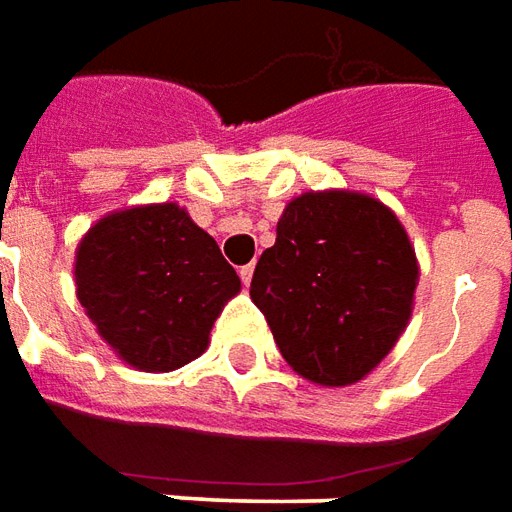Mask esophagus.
I'll list each match as a JSON object with an SVG mask.
<instances>
[{"mask_svg":"<svg viewBox=\"0 0 512 512\" xmlns=\"http://www.w3.org/2000/svg\"><path fill=\"white\" fill-rule=\"evenodd\" d=\"M239 278H242V284L248 286L250 278H253V264H245V267H239Z\"/></svg>","mask_w":512,"mask_h":512,"instance_id":"esophagus-1","label":"esophagus"}]
</instances>
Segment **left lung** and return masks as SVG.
Here are the masks:
<instances>
[{"mask_svg": "<svg viewBox=\"0 0 512 512\" xmlns=\"http://www.w3.org/2000/svg\"><path fill=\"white\" fill-rule=\"evenodd\" d=\"M416 281L411 239L391 209L361 192H306L278 220L250 300L295 372L347 386L400 339Z\"/></svg>", "mask_w": 512, "mask_h": 512, "instance_id": "obj_1", "label": "left lung"}]
</instances>
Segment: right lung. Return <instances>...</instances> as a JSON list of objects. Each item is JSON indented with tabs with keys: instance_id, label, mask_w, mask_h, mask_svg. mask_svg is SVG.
Returning <instances> with one entry per match:
<instances>
[{
	"instance_id": "obj_1",
	"label": "right lung",
	"mask_w": 512,
	"mask_h": 512,
	"mask_svg": "<svg viewBox=\"0 0 512 512\" xmlns=\"http://www.w3.org/2000/svg\"><path fill=\"white\" fill-rule=\"evenodd\" d=\"M76 295L126 364L170 372L204 353L239 275L176 204L115 212L76 248Z\"/></svg>"
}]
</instances>
